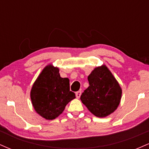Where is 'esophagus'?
I'll return each instance as SVG.
<instances>
[{
  "instance_id": "1",
  "label": "esophagus",
  "mask_w": 149,
  "mask_h": 149,
  "mask_svg": "<svg viewBox=\"0 0 149 149\" xmlns=\"http://www.w3.org/2000/svg\"><path fill=\"white\" fill-rule=\"evenodd\" d=\"M80 95H81V92H80V91H78V92H76V96L78 99L80 98Z\"/></svg>"
}]
</instances>
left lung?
Masks as SVG:
<instances>
[{"mask_svg": "<svg viewBox=\"0 0 149 149\" xmlns=\"http://www.w3.org/2000/svg\"><path fill=\"white\" fill-rule=\"evenodd\" d=\"M89 87L80 100L93 115L107 117L117 109L122 97V89L106 65L94 69L88 77Z\"/></svg>", "mask_w": 149, "mask_h": 149, "instance_id": "obj_1", "label": "left lung"}]
</instances>
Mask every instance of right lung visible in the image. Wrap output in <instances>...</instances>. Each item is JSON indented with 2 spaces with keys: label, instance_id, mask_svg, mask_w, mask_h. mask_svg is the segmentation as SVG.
<instances>
[{
  "label": "right lung",
  "instance_id": "right-lung-1",
  "mask_svg": "<svg viewBox=\"0 0 149 149\" xmlns=\"http://www.w3.org/2000/svg\"><path fill=\"white\" fill-rule=\"evenodd\" d=\"M32 105L41 117L54 120L64 111L66 104L76 98L70 91L69 79L61 78L59 68L48 64L38 76L31 90Z\"/></svg>",
  "mask_w": 149,
  "mask_h": 149
}]
</instances>
